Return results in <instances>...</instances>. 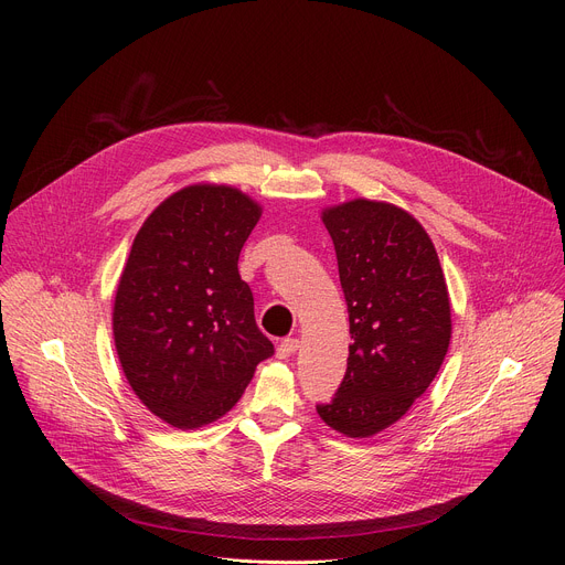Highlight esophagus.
<instances>
[{"label": "esophagus", "instance_id": "34e87169", "mask_svg": "<svg viewBox=\"0 0 565 565\" xmlns=\"http://www.w3.org/2000/svg\"><path fill=\"white\" fill-rule=\"evenodd\" d=\"M297 349H299V340H297V338H286V340H281V344L277 347V355H279L281 360H288L290 355H295Z\"/></svg>", "mask_w": 565, "mask_h": 565}]
</instances>
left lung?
<instances>
[{
  "label": "left lung",
  "mask_w": 565,
  "mask_h": 565,
  "mask_svg": "<svg viewBox=\"0 0 565 565\" xmlns=\"http://www.w3.org/2000/svg\"><path fill=\"white\" fill-rule=\"evenodd\" d=\"M338 255L351 340L344 380L319 418L369 438L409 412L451 338L443 268L425 227L391 203L355 199L321 212Z\"/></svg>",
  "instance_id": "8db88e82"
}]
</instances>
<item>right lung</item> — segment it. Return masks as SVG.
I'll list each match as a JSON object with an SVG mask.
<instances>
[{
  "instance_id": "right-lung-1",
  "label": "right lung",
  "mask_w": 565,
  "mask_h": 565,
  "mask_svg": "<svg viewBox=\"0 0 565 565\" xmlns=\"http://www.w3.org/2000/svg\"><path fill=\"white\" fill-rule=\"evenodd\" d=\"M259 216L244 192L190 185L134 238L114 303L116 351L142 405L172 427L227 414L275 353L236 266Z\"/></svg>"
}]
</instances>
